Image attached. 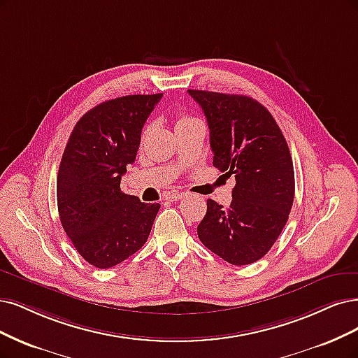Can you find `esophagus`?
<instances>
[{
	"mask_svg": "<svg viewBox=\"0 0 358 358\" xmlns=\"http://www.w3.org/2000/svg\"><path fill=\"white\" fill-rule=\"evenodd\" d=\"M182 196H183L182 192H170V194L166 195V200H169V201H178V200L182 199Z\"/></svg>",
	"mask_w": 358,
	"mask_h": 358,
	"instance_id": "esophagus-1",
	"label": "esophagus"
}]
</instances>
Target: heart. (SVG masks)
I'll return each mask as SVG.
<instances>
[{"label": "heart", "mask_w": 358, "mask_h": 358, "mask_svg": "<svg viewBox=\"0 0 358 358\" xmlns=\"http://www.w3.org/2000/svg\"><path fill=\"white\" fill-rule=\"evenodd\" d=\"M189 120H194V118H191L189 115H187V114H179V121H178V124H180V122H185V121H189Z\"/></svg>", "instance_id": "b5f03b06"}]
</instances>
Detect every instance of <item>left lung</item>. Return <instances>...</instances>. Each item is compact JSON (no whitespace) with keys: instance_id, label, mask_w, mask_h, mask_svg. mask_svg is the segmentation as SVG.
<instances>
[{"instance_id":"left-lung-1","label":"left lung","mask_w":358,"mask_h":358,"mask_svg":"<svg viewBox=\"0 0 358 358\" xmlns=\"http://www.w3.org/2000/svg\"><path fill=\"white\" fill-rule=\"evenodd\" d=\"M210 130L213 166L236 176L228 208L207 200L200 241L232 265L265 256L289 219L294 171L287 142L269 110L249 96L188 90Z\"/></svg>"}]
</instances>
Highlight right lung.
I'll list each match as a JSON object with an SVG mask.
<instances>
[{"label":"right lung","instance_id":"add662e5","mask_svg":"<svg viewBox=\"0 0 358 358\" xmlns=\"http://www.w3.org/2000/svg\"><path fill=\"white\" fill-rule=\"evenodd\" d=\"M163 97L130 94L102 102L73 127L57 173L59 217L73 248L90 265L106 269L146 243L159 204L121 192L146 118Z\"/></svg>","mask_w":358,"mask_h":358}]
</instances>
